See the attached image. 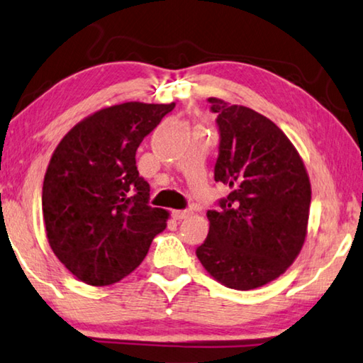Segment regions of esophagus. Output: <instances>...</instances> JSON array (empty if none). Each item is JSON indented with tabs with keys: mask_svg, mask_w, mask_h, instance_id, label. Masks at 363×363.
Masks as SVG:
<instances>
[{
	"mask_svg": "<svg viewBox=\"0 0 363 363\" xmlns=\"http://www.w3.org/2000/svg\"><path fill=\"white\" fill-rule=\"evenodd\" d=\"M189 216H191L189 211H172V217H174L175 220H183V218H188Z\"/></svg>",
	"mask_w": 363,
	"mask_h": 363,
	"instance_id": "obj_1",
	"label": "esophagus"
}]
</instances>
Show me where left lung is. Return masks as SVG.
<instances>
[{"label":"left lung","mask_w":363,"mask_h":363,"mask_svg":"<svg viewBox=\"0 0 363 363\" xmlns=\"http://www.w3.org/2000/svg\"><path fill=\"white\" fill-rule=\"evenodd\" d=\"M209 103L220 130L216 182L230 194L220 209L207 212L209 233L196 255L223 286L255 289L283 275L304 246L311 180L298 150L270 118L218 98Z\"/></svg>","instance_id":"obj_1"}]
</instances>
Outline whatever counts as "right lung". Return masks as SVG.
<instances>
[{"label":"right lung","instance_id":"right-lung-1","mask_svg":"<svg viewBox=\"0 0 363 363\" xmlns=\"http://www.w3.org/2000/svg\"><path fill=\"white\" fill-rule=\"evenodd\" d=\"M174 108L140 101L103 108L70 128L52 152L41 194L46 238L80 281H121L167 227L169 212L147 204L150 185L135 156Z\"/></svg>","mask_w":363,"mask_h":363}]
</instances>
